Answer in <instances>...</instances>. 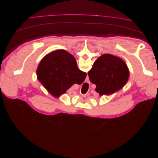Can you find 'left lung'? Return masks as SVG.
<instances>
[{
	"label": "left lung",
	"mask_w": 158,
	"mask_h": 158,
	"mask_svg": "<svg viewBox=\"0 0 158 158\" xmlns=\"http://www.w3.org/2000/svg\"><path fill=\"white\" fill-rule=\"evenodd\" d=\"M90 81L96 85L100 96L111 94L122 89L128 81L129 72L125 62L110 54L102 55L88 72Z\"/></svg>",
	"instance_id": "1"
}]
</instances>
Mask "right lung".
I'll use <instances>...</instances> for the list:
<instances>
[{
	"mask_svg": "<svg viewBox=\"0 0 158 158\" xmlns=\"http://www.w3.org/2000/svg\"><path fill=\"white\" fill-rule=\"evenodd\" d=\"M87 74L78 69L74 57L64 50L44 56L37 69V77L52 95L58 97L73 84H81Z\"/></svg>",
	"mask_w": 158,
	"mask_h": 158,
	"instance_id": "right-lung-1",
	"label": "right lung"
}]
</instances>
